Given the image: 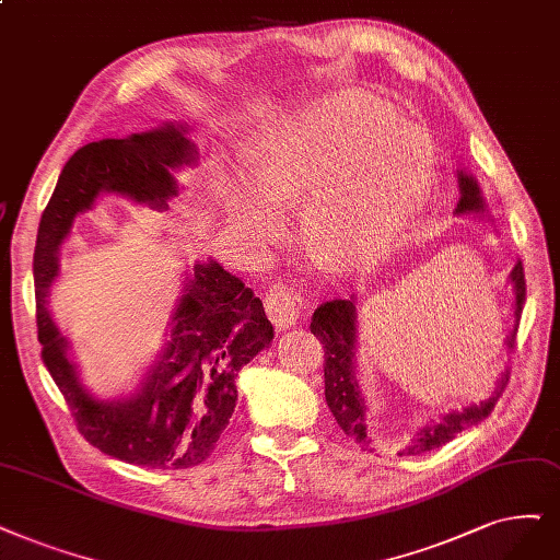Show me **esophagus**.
I'll list each match as a JSON object with an SVG mask.
<instances>
[{
	"mask_svg": "<svg viewBox=\"0 0 560 560\" xmlns=\"http://www.w3.org/2000/svg\"><path fill=\"white\" fill-rule=\"evenodd\" d=\"M304 300L300 293H295L293 288H285V285H277L272 291L267 293L265 298V312L279 329H288L298 325V320L304 314Z\"/></svg>",
	"mask_w": 560,
	"mask_h": 560,
	"instance_id": "1",
	"label": "esophagus"
}]
</instances>
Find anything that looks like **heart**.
Segmentation results:
<instances>
[{
    "label": "heart",
    "instance_id": "1",
    "mask_svg": "<svg viewBox=\"0 0 560 560\" xmlns=\"http://www.w3.org/2000/svg\"><path fill=\"white\" fill-rule=\"evenodd\" d=\"M436 173L429 136L381 98L341 94L281 121L246 161L245 182H225L237 221L272 237L265 205L291 207L306 237L360 260L395 240Z\"/></svg>",
    "mask_w": 560,
    "mask_h": 560
}]
</instances>
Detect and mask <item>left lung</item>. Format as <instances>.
I'll return each mask as SVG.
<instances>
[{
  "instance_id": "obj_1",
  "label": "left lung",
  "mask_w": 560,
  "mask_h": 560,
  "mask_svg": "<svg viewBox=\"0 0 560 560\" xmlns=\"http://www.w3.org/2000/svg\"><path fill=\"white\" fill-rule=\"evenodd\" d=\"M459 184V202L454 214H489L487 200L478 179L466 171H457ZM512 285V329L505 337V353H512L516 327H520L522 308L526 300V281L524 267L516 262L508 277ZM312 332L320 339L325 348V401L329 406L337 424L343 429L346 436L362 445H371L374 439L369 433V408L362 397L360 381H358V302L355 295L348 300H332L320 304L312 318ZM508 385V369L501 371V378L495 381L491 395L480 401L470 404L462 410H450L441 416L439 422H427L416 436H412L397 454L399 457H410V454H424L450 443L462 431L480 424L491 416L493 406L499 404L503 389Z\"/></svg>"
}]
</instances>
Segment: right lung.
Listing matches in <instances>:
<instances>
[{
  "label": "right lung",
  "instance_id": "1",
  "mask_svg": "<svg viewBox=\"0 0 560 560\" xmlns=\"http://www.w3.org/2000/svg\"><path fill=\"white\" fill-rule=\"evenodd\" d=\"M186 133V124L165 121L80 148L57 179L34 248L40 358L88 443L148 468H191L214 452L235 410L240 369L275 339L262 302L217 260L196 262L140 383L124 397L98 399L80 381L71 343L52 320L48 298L59 277L61 244L75 217L90 212L101 196L168 210V200L179 194L175 175L198 165V150Z\"/></svg>",
  "mask_w": 560,
  "mask_h": 560
}]
</instances>
